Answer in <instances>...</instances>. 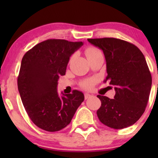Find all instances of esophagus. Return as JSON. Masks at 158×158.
Here are the masks:
<instances>
[{"label": "esophagus", "mask_w": 158, "mask_h": 158, "mask_svg": "<svg viewBox=\"0 0 158 158\" xmlns=\"http://www.w3.org/2000/svg\"><path fill=\"white\" fill-rule=\"evenodd\" d=\"M84 96H85V99H88V98L92 97V95H91V94H89V93H85L84 94Z\"/></svg>", "instance_id": "esophagus-1"}]
</instances>
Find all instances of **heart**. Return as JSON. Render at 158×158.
<instances>
[{"label": "heart", "instance_id": "obj_1", "mask_svg": "<svg viewBox=\"0 0 158 158\" xmlns=\"http://www.w3.org/2000/svg\"><path fill=\"white\" fill-rule=\"evenodd\" d=\"M85 52L87 58L89 59V60H91L92 58H93V57L95 56L102 53L101 51H100L99 49L94 47H88V48L85 49ZM95 83V79H94V78H90V79H87L82 81V82H81V85H82V87H83L84 89H91L94 86Z\"/></svg>", "mask_w": 158, "mask_h": 158}]
</instances>
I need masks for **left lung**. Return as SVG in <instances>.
Instances as JSON below:
<instances>
[{"instance_id": "8db88e82", "label": "left lung", "mask_w": 158, "mask_h": 158, "mask_svg": "<svg viewBox=\"0 0 158 158\" xmlns=\"http://www.w3.org/2000/svg\"><path fill=\"white\" fill-rule=\"evenodd\" d=\"M102 49L108 76L105 82L114 86V98L98 95V119L106 126L122 129L134 125L147 107L152 78L144 56L131 43L117 38L88 39Z\"/></svg>"}]
</instances>
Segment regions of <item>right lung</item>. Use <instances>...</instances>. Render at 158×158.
Returning <instances> with one entry per match:
<instances>
[{
	"label": "right lung",
	"instance_id": "obj_1",
	"mask_svg": "<svg viewBox=\"0 0 158 158\" xmlns=\"http://www.w3.org/2000/svg\"><path fill=\"white\" fill-rule=\"evenodd\" d=\"M82 45V42L47 40L22 59L17 77L20 98L30 120L43 130L54 132L66 128L84 101L79 91L61 97L57 92V82L66 74L69 57Z\"/></svg>",
	"mask_w": 158,
	"mask_h": 158
}]
</instances>
